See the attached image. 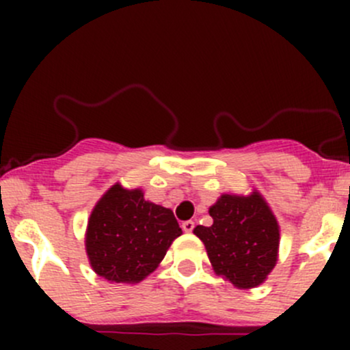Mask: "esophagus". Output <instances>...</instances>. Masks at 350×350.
I'll list each match as a JSON object with an SVG mask.
<instances>
[{"label": "esophagus", "instance_id": "obj_1", "mask_svg": "<svg viewBox=\"0 0 350 350\" xmlns=\"http://www.w3.org/2000/svg\"><path fill=\"white\" fill-rule=\"evenodd\" d=\"M183 230L185 232H188V234H191L193 230H195V221L193 220H186V221H183Z\"/></svg>", "mask_w": 350, "mask_h": 350}]
</instances>
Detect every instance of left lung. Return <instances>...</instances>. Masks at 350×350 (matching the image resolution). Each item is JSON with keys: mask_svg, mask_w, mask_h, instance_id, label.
<instances>
[{"mask_svg": "<svg viewBox=\"0 0 350 350\" xmlns=\"http://www.w3.org/2000/svg\"><path fill=\"white\" fill-rule=\"evenodd\" d=\"M210 217L211 227L198 225L193 232L206 247L215 273L241 289L262 284L280 249V225L262 195H221Z\"/></svg>", "mask_w": 350, "mask_h": 350, "instance_id": "left-lung-1", "label": "left lung"}]
</instances>
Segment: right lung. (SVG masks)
<instances>
[{
  "label": "right lung",
  "instance_id": "1",
  "mask_svg": "<svg viewBox=\"0 0 350 350\" xmlns=\"http://www.w3.org/2000/svg\"><path fill=\"white\" fill-rule=\"evenodd\" d=\"M181 234L169 208L147 201L142 189H125L116 183L91 211L86 254L98 276L135 284L157 269Z\"/></svg>",
  "mask_w": 350,
  "mask_h": 350
}]
</instances>
